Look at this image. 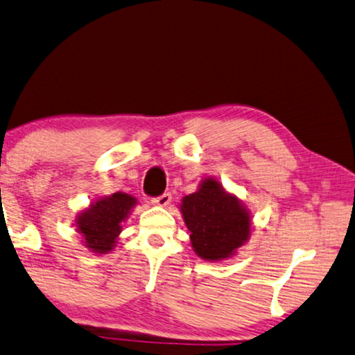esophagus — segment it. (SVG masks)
<instances>
[{
  "instance_id": "obj_1",
  "label": "esophagus",
  "mask_w": 355,
  "mask_h": 355,
  "mask_svg": "<svg viewBox=\"0 0 355 355\" xmlns=\"http://www.w3.org/2000/svg\"><path fill=\"white\" fill-rule=\"evenodd\" d=\"M170 201H172V195H170V193H162L160 196L153 198V202L157 206H167Z\"/></svg>"
}]
</instances>
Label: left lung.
<instances>
[{"mask_svg":"<svg viewBox=\"0 0 355 355\" xmlns=\"http://www.w3.org/2000/svg\"><path fill=\"white\" fill-rule=\"evenodd\" d=\"M180 207L193 248L202 259L230 257L248 239L247 211L212 178L202 182L196 193L183 198Z\"/></svg>","mask_w":355,"mask_h":355,"instance_id":"obj_1","label":"left lung"}]
</instances>
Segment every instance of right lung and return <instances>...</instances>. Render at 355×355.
I'll return each instance as SVG.
<instances>
[{
	"instance_id": "right-lung-1",
	"label": "right lung",
	"mask_w": 355,
	"mask_h": 355,
	"mask_svg": "<svg viewBox=\"0 0 355 355\" xmlns=\"http://www.w3.org/2000/svg\"><path fill=\"white\" fill-rule=\"evenodd\" d=\"M135 202L133 196L113 193L84 211L78 217V230L84 235L87 247L97 253L110 252L121 230L120 224L126 219Z\"/></svg>"
}]
</instances>
